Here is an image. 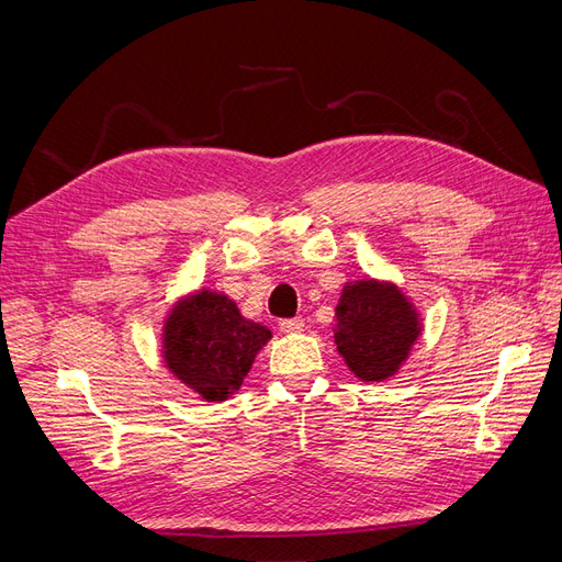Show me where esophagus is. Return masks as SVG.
Segmentation results:
<instances>
[{"mask_svg": "<svg viewBox=\"0 0 562 562\" xmlns=\"http://www.w3.org/2000/svg\"><path fill=\"white\" fill-rule=\"evenodd\" d=\"M281 333H285V335H295V333H302L304 330V321L300 318V316H295V318H283L281 323Z\"/></svg>", "mask_w": 562, "mask_h": 562, "instance_id": "34e87169", "label": "esophagus"}]
</instances>
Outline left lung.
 I'll return each instance as SVG.
<instances>
[{
	"label": "left lung",
	"instance_id": "8db88e82",
	"mask_svg": "<svg viewBox=\"0 0 562 562\" xmlns=\"http://www.w3.org/2000/svg\"><path fill=\"white\" fill-rule=\"evenodd\" d=\"M335 321L337 353L361 382L394 378L422 335L415 304L396 283L378 279L345 283Z\"/></svg>",
	"mask_w": 562,
	"mask_h": 562
}]
</instances>
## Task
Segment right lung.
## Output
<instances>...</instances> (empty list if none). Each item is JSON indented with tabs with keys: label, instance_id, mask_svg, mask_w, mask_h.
Masks as SVG:
<instances>
[{
	"label": "right lung",
	"instance_id": "add662e5",
	"mask_svg": "<svg viewBox=\"0 0 562 562\" xmlns=\"http://www.w3.org/2000/svg\"><path fill=\"white\" fill-rule=\"evenodd\" d=\"M271 330L241 316L225 293L201 288L180 297L161 330V356L171 375L209 403L234 396Z\"/></svg>",
	"mask_w": 562,
	"mask_h": 562
}]
</instances>
